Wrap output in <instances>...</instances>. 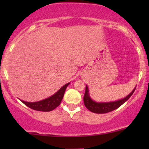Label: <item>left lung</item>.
Returning <instances> with one entry per match:
<instances>
[{"label":"left lung","instance_id":"obj_1","mask_svg":"<svg viewBox=\"0 0 149 149\" xmlns=\"http://www.w3.org/2000/svg\"><path fill=\"white\" fill-rule=\"evenodd\" d=\"M135 89H136V87L127 97H124L123 99H121V100L115 101V102H97L91 99L90 96V93H89L88 87V85H86L83 101H84L85 107L91 112L95 113H106L111 112L118 109L121 105H123L125 102H127L130 99V97L134 93Z\"/></svg>","mask_w":149,"mask_h":149}]
</instances>
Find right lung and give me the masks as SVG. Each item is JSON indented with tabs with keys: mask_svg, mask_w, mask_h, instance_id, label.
<instances>
[{
	"mask_svg": "<svg viewBox=\"0 0 149 149\" xmlns=\"http://www.w3.org/2000/svg\"><path fill=\"white\" fill-rule=\"evenodd\" d=\"M69 84L70 83H66L52 96L45 99V100L39 101V102H28L21 100L20 101L26 106L33 110L39 111H51L54 110L55 108H57L58 106H59L63 97H64L65 90Z\"/></svg>",
	"mask_w": 149,
	"mask_h": 149,
	"instance_id": "1",
	"label": "right lung"
}]
</instances>
